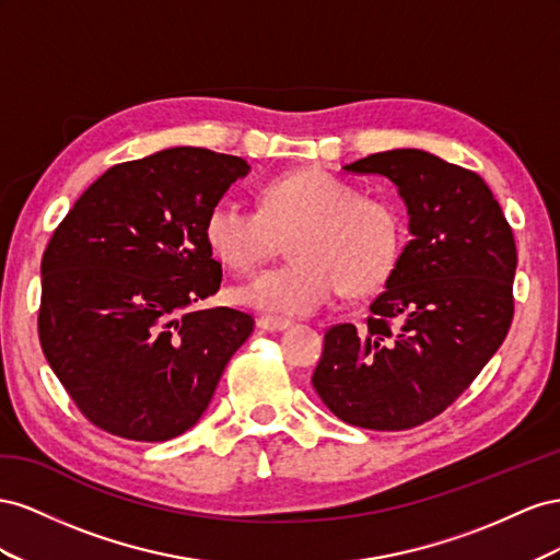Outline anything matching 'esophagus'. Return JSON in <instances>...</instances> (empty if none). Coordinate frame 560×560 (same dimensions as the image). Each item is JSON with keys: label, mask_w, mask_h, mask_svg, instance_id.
I'll list each match as a JSON object with an SVG mask.
<instances>
[{"label": "esophagus", "mask_w": 560, "mask_h": 560, "mask_svg": "<svg viewBox=\"0 0 560 560\" xmlns=\"http://www.w3.org/2000/svg\"><path fill=\"white\" fill-rule=\"evenodd\" d=\"M291 326H293L291 318L271 316V314L258 316V328H262V330H285V328H291Z\"/></svg>", "instance_id": "esophagus-1"}]
</instances>
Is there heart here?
I'll return each instance as SVG.
<instances>
[{
	"label": "heart",
	"instance_id": "b5f03b06",
	"mask_svg": "<svg viewBox=\"0 0 560 560\" xmlns=\"http://www.w3.org/2000/svg\"><path fill=\"white\" fill-rule=\"evenodd\" d=\"M291 236V262L267 269L232 291L238 305L302 316L326 307L345 289L371 293L404 255L398 206L361 191L324 168H300L265 183L260 209L220 197L203 218V242L232 271H250Z\"/></svg>",
	"mask_w": 560,
	"mask_h": 560
}]
</instances>
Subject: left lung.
I'll return each mask as SVG.
<instances>
[{
	"label": "left lung",
	"instance_id": "left-lung-1",
	"mask_svg": "<svg viewBox=\"0 0 560 560\" xmlns=\"http://www.w3.org/2000/svg\"><path fill=\"white\" fill-rule=\"evenodd\" d=\"M398 187L410 242L363 330L332 326L312 385L347 424L401 431L448 408L504 342L516 244L481 175L424 150L345 166Z\"/></svg>",
	"mask_w": 560,
	"mask_h": 560
}]
</instances>
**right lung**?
<instances>
[{"instance_id":"add662e5","label":"right lung","mask_w":560,"mask_h":560,"mask_svg":"<svg viewBox=\"0 0 560 560\" xmlns=\"http://www.w3.org/2000/svg\"><path fill=\"white\" fill-rule=\"evenodd\" d=\"M250 171L242 156L171 148L105 171L42 258L39 342L84 418L129 441L185 434L253 332L218 293L203 218Z\"/></svg>"}]
</instances>
